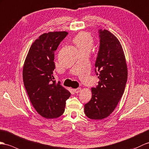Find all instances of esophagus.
<instances>
[{
	"label": "esophagus",
	"instance_id": "34e87169",
	"mask_svg": "<svg viewBox=\"0 0 149 149\" xmlns=\"http://www.w3.org/2000/svg\"><path fill=\"white\" fill-rule=\"evenodd\" d=\"M74 91L76 93H78L80 92L81 91V88H76V89H74Z\"/></svg>",
	"mask_w": 149,
	"mask_h": 149
}]
</instances>
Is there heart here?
<instances>
[{
  "label": "heart",
  "mask_w": 149,
  "mask_h": 149,
  "mask_svg": "<svg viewBox=\"0 0 149 149\" xmlns=\"http://www.w3.org/2000/svg\"><path fill=\"white\" fill-rule=\"evenodd\" d=\"M75 45L78 47L80 52L88 51L92 49L93 46V39L89 33L82 31L75 36L72 40Z\"/></svg>",
  "instance_id": "b5f03b06"
}]
</instances>
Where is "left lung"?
<instances>
[{"label":"left lung","mask_w":149,"mask_h":149,"mask_svg":"<svg viewBox=\"0 0 149 149\" xmlns=\"http://www.w3.org/2000/svg\"><path fill=\"white\" fill-rule=\"evenodd\" d=\"M99 33L100 46L95 71L99 81L95 88H92V99L84 106L86 116L97 120L108 117L115 109L128 78L125 54L118 39L106 30Z\"/></svg>","instance_id":"obj_1"}]
</instances>
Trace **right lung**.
I'll list each match as a JSON object with an SVG mask.
<instances>
[{"label": "right lung", "instance_id": "obj_1", "mask_svg": "<svg viewBox=\"0 0 149 149\" xmlns=\"http://www.w3.org/2000/svg\"><path fill=\"white\" fill-rule=\"evenodd\" d=\"M66 31H54L41 35L32 43L25 59L23 78L31 103L42 117L59 118L65 110L71 93L54 80V52Z\"/></svg>", "mask_w": 149, "mask_h": 149}]
</instances>
